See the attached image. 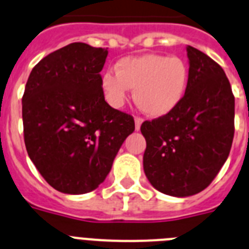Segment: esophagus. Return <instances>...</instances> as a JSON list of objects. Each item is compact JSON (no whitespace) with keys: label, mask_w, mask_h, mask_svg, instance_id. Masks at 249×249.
Returning <instances> with one entry per match:
<instances>
[{"label":"esophagus","mask_w":249,"mask_h":249,"mask_svg":"<svg viewBox=\"0 0 249 249\" xmlns=\"http://www.w3.org/2000/svg\"><path fill=\"white\" fill-rule=\"evenodd\" d=\"M142 124V118H135V130H140V126Z\"/></svg>","instance_id":"esophagus-1"}]
</instances>
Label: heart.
Instances as JSON below:
<instances>
[{
    "label": "heart",
    "mask_w": 249,
    "mask_h": 249,
    "mask_svg": "<svg viewBox=\"0 0 249 249\" xmlns=\"http://www.w3.org/2000/svg\"><path fill=\"white\" fill-rule=\"evenodd\" d=\"M188 83L189 68L184 60L158 53L124 57L116 64V72L109 70L101 77L104 94L112 107H122L129 89H134V101L151 118H161L176 110Z\"/></svg>",
    "instance_id": "b5f03b06"
}]
</instances>
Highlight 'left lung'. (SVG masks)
<instances>
[{
	"label": "left lung",
	"instance_id": "8db88e82",
	"mask_svg": "<svg viewBox=\"0 0 249 249\" xmlns=\"http://www.w3.org/2000/svg\"><path fill=\"white\" fill-rule=\"evenodd\" d=\"M189 83L176 110L142 124L146 140L142 166L157 190L194 196L226 163L234 135V96L223 69L187 46Z\"/></svg>",
	"mask_w": 249,
	"mask_h": 249
}]
</instances>
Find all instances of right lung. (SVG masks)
I'll list each match as a JSON object with an SVG mask.
<instances>
[{
	"label": "right lung",
	"mask_w": 249,
	"mask_h": 249,
	"mask_svg": "<svg viewBox=\"0 0 249 249\" xmlns=\"http://www.w3.org/2000/svg\"><path fill=\"white\" fill-rule=\"evenodd\" d=\"M107 50L73 42L41 60L22 98L25 145L45 180L65 194L95 190L111 170L133 116L104 98Z\"/></svg>",
	"instance_id": "right-lung-1"
}]
</instances>
